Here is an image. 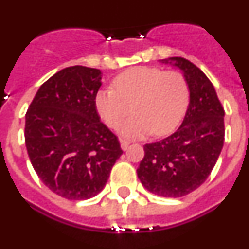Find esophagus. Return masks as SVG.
<instances>
[{
    "instance_id": "34e87169",
    "label": "esophagus",
    "mask_w": 249,
    "mask_h": 249,
    "mask_svg": "<svg viewBox=\"0 0 249 249\" xmlns=\"http://www.w3.org/2000/svg\"><path fill=\"white\" fill-rule=\"evenodd\" d=\"M131 144V142L127 140H121V147H122L123 151H126L127 148H128V146Z\"/></svg>"
}]
</instances>
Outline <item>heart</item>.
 Masks as SVG:
<instances>
[{"mask_svg": "<svg viewBox=\"0 0 249 249\" xmlns=\"http://www.w3.org/2000/svg\"><path fill=\"white\" fill-rule=\"evenodd\" d=\"M112 86L113 89L96 94V109L111 128H117L131 111L135 112L122 128L128 137L172 132L183 118L190 101L186 77L173 70L151 66L129 68L114 77Z\"/></svg>", "mask_w": 249, "mask_h": 249, "instance_id": "b5f03b06", "label": "heart"}]
</instances>
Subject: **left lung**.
Wrapping results in <instances>:
<instances>
[{
    "instance_id": "left-lung-1",
    "label": "left lung",
    "mask_w": 249,
    "mask_h": 249,
    "mask_svg": "<svg viewBox=\"0 0 249 249\" xmlns=\"http://www.w3.org/2000/svg\"><path fill=\"white\" fill-rule=\"evenodd\" d=\"M181 68L190 86V105L181 127L144 144L137 175L149 192L177 198L197 190L212 172L224 142V109L208 77L182 57L164 59Z\"/></svg>"
}]
</instances>
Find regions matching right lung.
I'll use <instances>...</instances> for the list:
<instances>
[{"label":"right lung","mask_w":249,"mask_h":249,"mask_svg":"<svg viewBox=\"0 0 249 249\" xmlns=\"http://www.w3.org/2000/svg\"><path fill=\"white\" fill-rule=\"evenodd\" d=\"M101 78L97 68H63L39 87L26 113L31 163L52 192L71 201L98 195L123 153L94 105Z\"/></svg>","instance_id":"right-lung-1"}]
</instances>
